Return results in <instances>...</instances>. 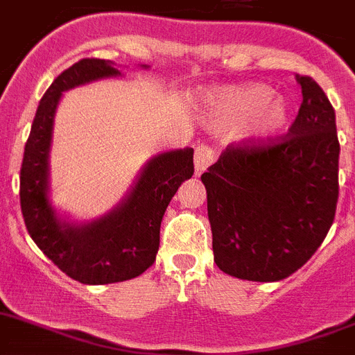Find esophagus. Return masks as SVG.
<instances>
[{
    "mask_svg": "<svg viewBox=\"0 0 355 355\" xmlns=\"http://www.w3.org/2000/svg\"><path fill=\"white\" fill-rule=\"evenodd\" d=\"M214 161V150L207 145H201L194 150V175L200 177L203 171L212 164Z\"/></svg>",
    "mask_w": 355,
    "mask_h": 355,
    "instance_id": "obj_1",
    "label": "esophagus"
}]
</instances>
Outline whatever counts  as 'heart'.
<instances>
[{
    "mask_svg": "<svg viewBox=\"0 0 355 355\" xmlns=\"http://www.w3.org/2000/svg\"><path fill=\"white\" fill-rule=\"evenodd\" d=\"M205 102L209 125L217 132L239 129V139L248 146L274 141L292 122V104L263 83L216 88Z\"/></svg>",
    "mask_w": 355,
    "mask_h": 355,
    "instance_id": "heart-1",
    "label": "heart"
}]
</instances>
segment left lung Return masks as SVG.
<instances>
[{"mask_svg": "<svg viewBox=\"0 0 355 355\" xmlns=\"http://www.w3.org/2000/svg\"><path fill=\"white\" fill-rule=\"evenodd\" d=\"M302 104L288 134L261 146H228L201 175L214 261L248 281H279L324 242L338 203L336 114L317 81L295 76Z\"/></svg>", "mask_w": 355, "mask_h": 355, "instance_id": "8db88e82", "label": "left lung"}]
</instances>
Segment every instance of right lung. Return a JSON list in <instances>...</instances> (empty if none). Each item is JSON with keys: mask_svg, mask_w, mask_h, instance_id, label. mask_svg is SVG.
<instances>
[{"mask_svg": "<svg viewBox=\"0 0 355 355\" xmlns=\"http://www.w3.org/2000/svg\"><path fill=\"white\" fill-rule=\"evenodd\" d=\"M146 69V65H143ZM122 72L110 60L85 58L63 70L38 104L21 168V210L28 233L60 270L83 285H107L145 272L155 261L166 209L193 177V148L170 150L145 164L122 203L94 221L72 223L49 200V152L63 92Z\"/></svg>", "mask_w": 355, "mask_h": 355, "instance_id": "obj_1", "label": "right lung"}]
</instances>
